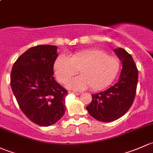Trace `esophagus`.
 I'll list each match as a JSON object with an SVG mask.
<instances>
[{
    "mask_svg": "<svg viewBox=\"0 0 153 153\" xmlns=\"http://www.w3.org/2000/svg\"><path fill=\"white\" fill-rule=\"evenodd\" d=\"M69 93H70V94H75V95H76V96H79V93H77V92H74V91H69Z\"/></svg>",
    "mask_w": 153,
    "mask_h": 153,
    "instance_id": "esophagus-1",
    "label": "esophagus"
}]
</instances>
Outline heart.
<instances>
[{
    "mask_svg": "<svg viewBox=\"0 0 153 153\" xmlns=\"http://www.w3.org/2000/svg\"><path fill=\"white\" fill-rule=\"evenodd\" d=\"M120 69L119 59L101 50L90 49L79 51L69 57L59 56L54 63L55 76L65 84L78 71L81 74L68 84L74 90L100 91L109 86L116 79Z\"/></svg>",
    "mask_w": 153,
    "mask_h": 153,
    "instance_id": "b5f03b06",
    "label": "heart"
}]
</instances>
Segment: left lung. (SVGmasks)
<instances>
[{
    "instance_id": "left-lung-1",
    "label": "left lung",
    "mask_w": 153,
    "mask_h": 153,
    "mask_svg": "<svg viewBox=\"0 0 153 153\" xmlns=\"http://www.w3.org/2000/svg\"><path fill=\"white\" fill-rule=\"evenodd\" d=\"M122 62L119 81L108 90L92 94L86 109L92 117L110 122L124 116L133 103L136 94L138 72L131 54L124 48L113 50Z\"/></svg>"
}]
</instances>
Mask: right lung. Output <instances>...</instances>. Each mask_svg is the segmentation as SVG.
I'll use <instances>...</instances> for the list:
<instances>
[{"mask_svg": "<svg viewBox=\"0 0 153 153\" xmlns=\"http://www.w3.org/2000/svg\"><path fill=\"white\" fill-rule=\"evenodd\" d=\"M56 45H40L20 55L12 67L10 85L19 107L32 122L52 125L65 112L68 91L53 78Z\"/></svg>", "mask_w": 153, "mask_h": 153, "instance_id": "add662e5", "label": "right lung"}]
</instances>
